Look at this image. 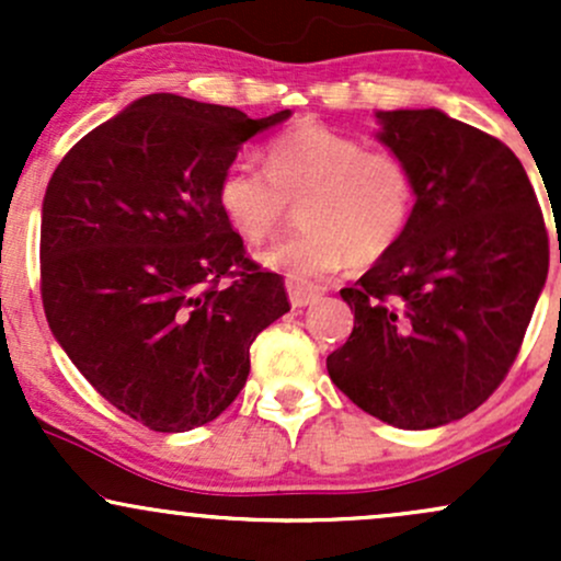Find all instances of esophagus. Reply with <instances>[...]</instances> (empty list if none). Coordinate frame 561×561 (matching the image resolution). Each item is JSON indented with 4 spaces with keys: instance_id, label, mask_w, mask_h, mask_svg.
Instances as JSON below:
<instances>
[{
    "instance_id": "34e87169",
    "label": "esophagus",
    "mask_w": 561,
    "mask_h": 561,
    "mask_svg": "<svg viewBox=\"0 0 561 561\" xmlns=\"http://www.w3.org/2000/svg\"><path fill=\"white\" fill-rule=\"evenodd\" d=\"M287 293H289V302H293V308H306L319 298L321 289L317 285H311V282L287 279Z\"/></svg>"
}]
</instances>
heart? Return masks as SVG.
I'll return each mask as SVG.
<instances>
[{"mask_svg":"<svg viewBox=\"0 0 561 561\" xmlns=\"http://www.w3.org/2000/svg\"><path fill=\"white\" fill-rule=\"evenodd\" d=\"M266 171L231 163L216 182L224 221L261 244L300 205V234L272 244L259 261L293 279L371 266L398 248L416 208L409 160L319 121H302L268 139Z\"/></svg>","mask_w":561,"mask_h":561,"instance_id":"b5f03b06","label":"heart"}]
</instances>
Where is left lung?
<instances>
[{
  "instance_id": "obj_1",
  "label": "left lung",
  "mask_w": 561,
  "mask_h": 561,
  "mask_svg": "<svg viewBox=\"0 0 561 561\" xmlns=\"http://www.w3.org/2000/svg\"><path fill=\"white\" fill-rule=\"evenodd\" d=\"M377 118L414 171L416 208L398 248L340 289L356 321L327 371L366 414L430 430L504 382L549 274V231L504 141L435 107Z\"/></svg>"
}]
</instances>
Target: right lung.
Listing matches in <instances>:
<instances>
[{"mask_svg": "<svg viewBox=\"0 0 561 561\" xmlns=\"http://www.w3.org/2000/svg\"><path fill=\"white\" fill-rule=\"evenodd\" d=\"M289 111L147 94L76 141L42 205V302L89 385L156 430L214 422L250 375V345L289 311L285 279L244 255L216 182Z\"/></svg>", "mask_w": 561, "mask_h": 561, "instance_id": "add662e5", "label": "right lung"}]
</instances>
